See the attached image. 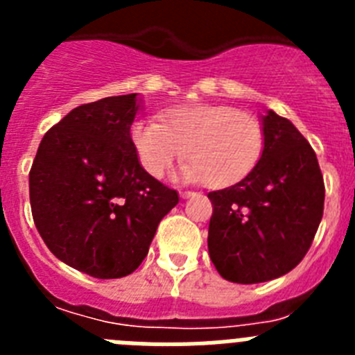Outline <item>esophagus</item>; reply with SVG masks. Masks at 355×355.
Returning a JSON list of instances; mask_svg holds the SVG:
<instances>
[{
    "label": "esophagus",
    "instance_id": "1",
    "mask_svg": "<svg viewBox=\"0 0 355 355\" xmlns=\"http://www.w3.org/2000/svg\"><path fill=\"white\" fill-rule=\"evenodd\" d=\"M180 196L183 197V199H188V197L193 196V192H190V190H184V192H180Z\"/></svg>",
    "mask_w": 355,
    "mask_h": 355
}]
</instances>
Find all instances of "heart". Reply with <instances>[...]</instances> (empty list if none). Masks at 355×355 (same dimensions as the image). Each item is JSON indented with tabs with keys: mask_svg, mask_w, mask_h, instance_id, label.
I'll use <instances>...</instances> for the list:
<instances>
[{
	"mask_svg": "<svg viewBox=\"0 0 355 355\" xmlns=\"http://www.w3.org/2000/svg\"><path fill=\"white\" fill-rule=\"evenodd\" d=\"M131 146L150 178H163L180 159L184 180L206 181L222 190L256 168L265 149L263 124L247 112L222 105H184L168 110L162 122L137 121Z\"/></svg>",
	"mask_w": 355,
	"mask_h": 355,
	"instance_id": "1",
	"label": "heart"
}]
</instances>
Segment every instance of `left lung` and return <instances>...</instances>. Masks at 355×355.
I'll return each mask as SVG.
<instances>
[{"mask_svg":"<svg viewBox=\"0 0 355 355\" xmlns=\"http://www.w3.org/2000/svg\"><path fill=\"white\" fill-rule=\"evenodd\" d=\"M265 149L245 180L209 192L208 250L231 283L256 284L293 270L324 215L325 187L315 150L288 119H261Z\"/></svg>","mask_w":355,"mask_h":355,"instance_id":"1","label":"left lung"}]
</instances>
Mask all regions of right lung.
Listing matches in <instances>:
<instances>
[{
  "label": "right lung",
  "instance_id": "add662e5",
  "mask_svg": "<svg viewBox=\"0 0 355 355\" xmlns=\"http://www.w3.org/2000/svg\"><path fill=\"white\" fill-rule=\"evenodd\" d=\"M137 96L71 110L44 135L30 171L31 215L44 243L97 279L137 270L159 220L180 202L144 171L131 146Z\"/></svg>",
  "mask_w": 355,
  "mask_h": 355
}]
</instances>
